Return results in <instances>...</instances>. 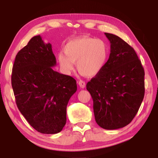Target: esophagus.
<instances>
[{
    "label": "esophagus",
    "instance_id": "34e87169",
    "mask_svg": "<svg viewBox=\"0 0 158 158\" xmlns=\"http://www.w3.org/2000/svg\"><path fill=\"white\" fill-rule=\"evenodd\" d=\"M78 85L81 88H84L85 87V83L83 81H78Z\"/></svg>",
    "mask_w": 158,
    "mask_h": 158
}]
</instances>
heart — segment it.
Returning <instances> with one entry per match:
<instances>
[{
	"mask_svg": "<svg viewBox=\"0 0 158 158\" xmlns=\"http://www.w3.org/2000/svg\"><path fill=\"white\" fill-rule=\"evenodd\" d=\"M63 52L57 56L58 63L62 72L70 75L76 63L81 75L94 77L106 65L109 56V47L102 39L79 36L64 44Z\"/></svg>",
	"mask_w": 158,
	"mask_h": 158,
	"instance_id": "heart-1",
	"label": "heart"
}]
</instances>
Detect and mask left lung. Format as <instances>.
<instances>
[{
  "mask_svg": "<svg viewBox=\"0 0 158 158\" xmlns=\"http://www.w3.org/2000/svg\"><path fill=\"white\" fill-rule=\"evenodd\" d=\"M105 35L111 44L109 58L86 88L96 123L113 130L128 125L137 114L144 96V70L132 47L118 36Z\"/></svg>",
  "mask_w": 158,
  "mask_h": 158,
  "instance_id": "8db88e82",
  "label": "left lung"
}]
</instances>
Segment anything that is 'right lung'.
Segmentation results:
<instances>
[{"instance_id": "obj_1", "label": "right lung", "mask_w": 158, "mask_h": 158, "mask_svg": "<svg viewBox=\"0 0 158 158\" xmlns=\"http://www.w3.org/2000/svg\"><path fill=\"white\" fill-rule=\"evenodd\" d=\"M57 64L50 43L32 37L19 52L11 85L17 107L39 132L57 134L66 124L67 106L76 92V81L52 69Z\"/></svg>"}]
</instances>
